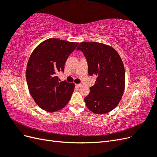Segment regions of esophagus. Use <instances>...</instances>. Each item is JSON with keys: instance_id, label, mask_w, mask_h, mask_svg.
<instances>
[{"instance_id": "34e87169", "label": "esophagus", "mask_w": 157, "mask_h": 157, "mask_svg": "<svg viewBox=\"0 0 157 157\" xmlns=\"http://www.w3.org/2000/svg\"><path fill=\"white\" fill-rule=\"evenodd\" d=\"M76 86L78 87V88H80V87L82 86V84H76Z\"/></svg>"}]
</instances>
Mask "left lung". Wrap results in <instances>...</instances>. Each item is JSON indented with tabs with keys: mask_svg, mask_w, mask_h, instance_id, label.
I'll return each instance as SVG.
<instances>
[{
	"mask_svg": "<svg viewBox=\"0 0 157 157\" xmlns=\"http://www.w3.org/2000/svg\"><path fill=\"white\" fill-rule=\"evenodd\" d=\"M77 50L86 57L89 75L97 77L84 98L86 107L98 115L110 112L118 105L124 90L125 70L121 58L111 46L96 42H80Z\"/></svg>",
	"mask_w": 157,
	"mask_h": 157,
	"instance_id": "left-lung-1",
	"label": "left lung"
}]
</instances>
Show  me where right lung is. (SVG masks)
Segmentation results:
<instances>
[{
  "label": "right lung",
  "instance_id": "obj_1",
  "mask_svg": "<svg viewBox=\"0 0 157 157\" xmlns=\"http://www.w3.org/2000/svg\"><path fill=\"white\" fill-rule=\"evenodd\" d=\"M78 44L51 38L42 42L31 53L26 69L27 86L33 99L43 110L59 111L69 101L75 84L60 82L56 74L63 72L66 60Z\"/></svg>",
  "mask_w": 157,
  "mask_h": 157
}]
</instances>
